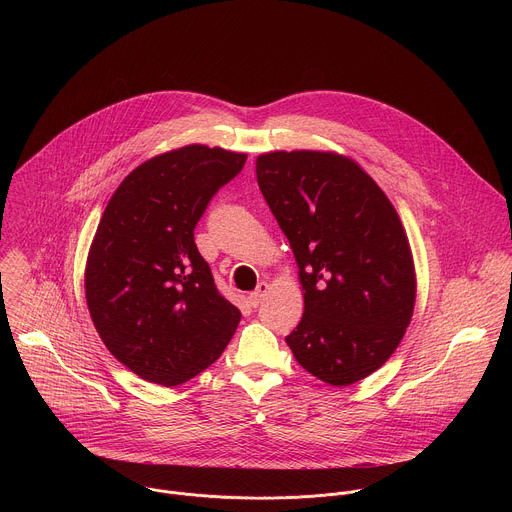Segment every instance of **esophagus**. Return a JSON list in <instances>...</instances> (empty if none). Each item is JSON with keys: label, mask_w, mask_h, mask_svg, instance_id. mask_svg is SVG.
<instances>
[{"label": "esophagus", "mask_w": 512, "mask_h": 512, "mask_svg": "<svg viewBox=\"0 0 512 512\" xmlns=\"http://www.w3.org/2000/svg\"><path fill=\"white\" fill-rule=\"evenodd\" d=\"M267 289H269V283H267V281H261V283L257 285V289L251 291L247 300H249V304H251L253 308H257V306L261 304V300H263L265 294H267Z\"/></svg>", "instance_id": "34e87169"}]
</instances>
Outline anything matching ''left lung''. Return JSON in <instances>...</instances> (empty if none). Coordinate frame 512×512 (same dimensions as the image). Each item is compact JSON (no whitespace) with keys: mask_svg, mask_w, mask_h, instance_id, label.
I'll return each mask as SVG.
<instances>
[{"mask_svg":"<svg viewBox=\"0 0 512 512\" xmlns=\"http://www.w3.org/2000/svg\"><path fill=\"white\" fill-rule=\"evenodd\" d=\"M257 184L304 287V316L287 346L328 385L369 377L399 346L415 304L397 210L358 164L328 152L263 154Z\"/></svg>","mask_w":512,"mask_h":512,"instance_id":"obj_1","label":"left lung"}]
</instances>
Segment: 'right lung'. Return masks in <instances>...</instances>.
Returning a JSON list of instances; mask_svg holds the SVG:
<instances>
[{"mask_svg": "<svg viewBox=\"0 0 512 512\" xmlns=\"http://www.w3.org/2000/svg\"><path fill=\"white\" fill-rule=\"evenodd\" d=\"M247 156L206 145L137 166L111 196L85 271L87 306L109 348L137 377L176 387L223 354L241 312L216 289L194 229Z\"/></svg>", "mask_w": 512, "mask_h": 512, "instance_id": "obj_1", "label": "right lung"}]
</instances>
